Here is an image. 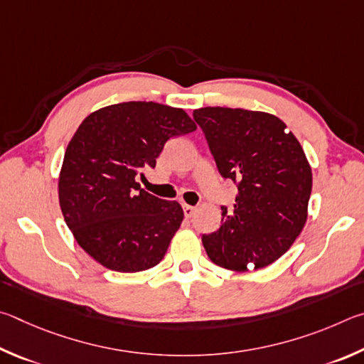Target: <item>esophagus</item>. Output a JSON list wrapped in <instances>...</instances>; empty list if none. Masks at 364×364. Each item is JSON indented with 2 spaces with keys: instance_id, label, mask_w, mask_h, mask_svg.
<instances>
[{
  "instance_id": "1",
  "label": "esophagus",
  "mask_w": 364,
  "mask_h": 364,
  "mask_svg": "<svg viewBox=\"0 0 364 364\" xmlns=\"http://www.w3.org/2000/svg\"><path fill=\"white\" fill-rule=\"evenodd\" d=\"M182 209H183V214H186L187 219L192 218V215H193L195 211H196V208H195V206H190V205H182Z\"/></svg>"
}]
</instances>
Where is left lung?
I'll return each instance as SVG.
<instances>
[{
	"label": "left lung",
	"instance_id": "obj_1",
	"mask_svg": "<svg viewBox=\"0 0 364 364\" xmlns=\"http://www.w3.org/2000/svg\"><path fill=\"white\" fill-rule=\"evenodd\" d=\"M222 177L238 187L220 227L203 235L215 265L233 272L264 269L279 259L307 222L311 168L282 119L245 108L205 107L193 112Z\"/></svg>",
	"mask_w": 364,
	"mask_h": 364
}]
</instances>
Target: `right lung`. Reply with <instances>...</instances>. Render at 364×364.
Segmentation results:
<instances>
[{"mask_svg":"<svg viewBox=\"0 0 364 364\" xmlns=\"http://www.w3.org/2000/svg\"><path fill=\"white\" fill-rule=\"evenodd\" d=\"M182 110L156 102H123L85 118L63 156L59 203L75 240L94 260L123 273L161 262L183 220L177 201L140 188L171 137L193 132Z\"/></svg>","mask_w":364,"mask_h":364,"instance_id":"1","label":"right lung"}]
</instances>
